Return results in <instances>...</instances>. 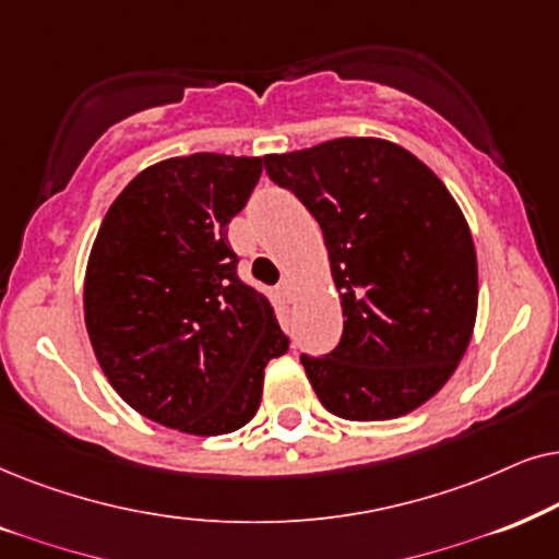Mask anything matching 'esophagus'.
<instances>
[{
	"mask_svg": "<svg viewBox=\"0 0 559 559\" xmlns=\"http://www.w3.org/2000/svg\"><path fill=\"white\" fill-rule=\"evenodd\" d=\"M278 292H281V296H284V299H288V301L294 299V281L288 278V275H286V278H281Z\"/></svg>",
	"mask_w": 559,
	"mask_h": 559,
	"instance_id": "1",
	"label": "esophagus"
}]
</instances>
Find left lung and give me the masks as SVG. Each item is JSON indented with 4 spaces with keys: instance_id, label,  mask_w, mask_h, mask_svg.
<instances>
[{
    "instance_id": "obj_1",
    "label": "left lung",
    "mask_w": 559,
    "mask_h": 559,
    "mask_svg": "<svg viewBox=\"0 0 559 559\" xmlns=\"http://www.w3.org/2000/svg\"><path fill=\"white\" fill-rule=\"evenodd\" d=\"M265 174L319 222L342 299V337L301 366L326 412L383 421L455 373L478 311V260L444 183L404 147L340 138L265 155Z\"/></svg>"
}]
</instances>
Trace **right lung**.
<instances>
[{
    "label": "right lung",
    "mask_w": 559,
    "mask_h": 559,
    "mask_svg": "<svg viewBox=\"0 0 559 559\" xmlns=\"http://www.w3.org/2000/svg\"><path fill=\"white\" fill-rule=\"evenodd\" d=\"M265 158L193 153L145 168L104 217L84 281L86 330L111 389L147 419L227 435L260 406L288 337L237 275L227 225Z\"/></svg>",
    "instance_id": "right-lung-1"
}]
</instances>
